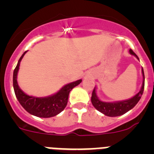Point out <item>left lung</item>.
Instances as JSON below:
<instances>
[{
  "instance_id": "obj_1",
  "label": "left lung",
  "mask_w": 154,
  "mask_h": 154,
  "mask_svg": "<svg viewBox=\"0 0 154 154\" xmlns=\"http://www.w3.org/2000/svg\"><path fill=\"white\" fill-rule=\"evenodd\" d=\"M130 53L131 55H134L137 57L139 59L138 56L136 55L135 53L133 52L132 49L130 50ZM142 73L143 77V85L141 87L140 91L138 93L132 97L131 99H127V100H124V101H119V102H115V103H106V102H103L101 100H99V98L97 97L96 93V88H94L93 91L92 93V97H91V101H92L93 106L99 111L100 112L103 113L104 115L107 116H111V117H114V116H119L123 115L128 111H130V109L135 106L137 104L140 99L141 96L143 95V92L144 90V72L143 69L142 68Z\"/></svg>"
}]
</instances>
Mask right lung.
I'll use <instances>...</instances> for the list:
<instances>
[{
	"mask_svg": "<svg viewBox=\"0 0 154 154\" xmlns=\"http://www.w3.org/2000/svg\"><path fill=\"white\" fill-rule=\"evenodd\" d=\"M26 52L27 51L24 52V54L21 55L17 62V66L14 70L13 86L16 97L23 108L31 115L42 118L55 116L60 113L65 108L68 103L69 92L74 87L81 83L82 79L65 85L57 93L51 96L37 98L28 96L20 89L17 82V72L20 66V62Z\"/></svg>",
	"mask_w": 154,
	"mask_h": 154,
	"instance_id": "right-lung-1",
	"label": "right lung"
}]
</instances>
